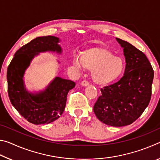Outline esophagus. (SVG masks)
Wrapping results in <instances>:
<instances>
[{"mask_svg":"<svg viewBox=\"0 0 160 160\" xmlns=\"http://www.w3.org/2000/svg\"><path fill=\"white\" fill-rule=\"evenodd\" d=\"M81 85L83 87H86V86L89 85V82L87 80H83V81H82V82H81Z\"/></svg>","mask_w":160,"mask_h":160,"instance_id":"34e87169","label":"esophagus"}]
</instances>
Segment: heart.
<instances>
[{
    "label": "heart",
    "mask_w": 160,
    "mask_h": 160,
    "mask_svg": "<svg viewBox=\"0 0 160 160\" xmlns=\"http://www.w3.org/2000/svg\"><path fill=\"white\" fill-rule=\"evenodd\" d=\"M78 69L91 70L92 80L97 85H108L118 79L125 70V61L106 48H92L83 51L81 58L72 60Z\"/></svg>",
    "instance_id": "1"
}]
</instances>
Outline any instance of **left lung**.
Returning a JSON list of instances; mask_svg holds the SVG:
<instances>
[{"instance_id": "1", "label": "left lung", "mask_w": 160, "mask_h": 160, "mask_svg": "<svg viewBox=\"0 0 160 160\" xmlns=\"http://www.w3.org/2000/svg\"><path fill=\"white\" fill-rule=\"evenodd\" d=\"M116 40L123 48L125 72L117 82L101 89L93 110L102 123L121 127L133 123L148 106L154 70L141 51L122 39Z\"/></svg>"}]
</instances>
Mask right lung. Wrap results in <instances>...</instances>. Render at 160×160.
<instances>
[{
    "instance_id": "1",
    "label": "right lung",
    "mask_w": 160,
    "mask_h": 160,
    "mask_svg": "<svg viewBox=\"0 0 160 160\" xmlns=\"http://www.w3.org/2000/svg\"><path fill=\"white\" fill-rule=\"evenodd\" d=\"M60 40L53 36L39 37L32 40L16 51L8 67V92L16 110L33 124L53 122L63 113L67 94L75 88L73 81L56 77L44 90L29 92L24 83V74L30 62L39 53L53 51L61 54Z\"/></svg>"
}]
</instances>
